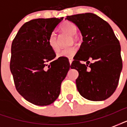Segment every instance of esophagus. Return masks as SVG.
<instances>
[{"label":"esophagus","mask_w":127,"mask_h":127,"mask_svg":"<svg viewBox=\"0 0 127 127\" xmlns=\"http://www.w3.org/2000/svg\"><path fill=\"white\" fill-rule=\"evenodd\" d=\"M72 61H73V59H72V58L69 59V63H70V64H71L72 62Z\"/></svg>","instance_id":"esophagus-1"}]
</instances>
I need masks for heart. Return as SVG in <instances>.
<instances>
[{
  "label": "heart",
  "mask_w": 127,
  "mask_h": 127,
  "mask_svg": "<svg viewBox=\"0 0 127 127\" xmlns=\"http://www.w3.org/2000/svg\"><path fill=\"white\" fill-rule=\"evenodd\" d=\"M61 30L63 32L66 33L70 35L73 36L76 34L78 31V28L76 25L71 22H64L63 23L61 26ZM74 39H76V38L74 37ZM48 44L49 45L50 48L54 52H57L59 50V47L58 45L57 38V35L54 32L51 33L50 34L49 38H48ZM77 47L76 46H72L70 47L64 49L58 53V57L59 58H72L75 55L76 52H77Z\"/></svg>",
  "instance_id": "b5f03b06"
}]
</instances>
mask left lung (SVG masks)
I'll use <instances>...</instances> for the list:
<instances>
[{"mask_svg":"<svg viewBox=\"0 0 127 127\" xmlns=\"http://www.w3.org/2000/svg\"><path fill=\"white\" fill-rule=\"evenodd\" d=\"M79 28L83 37L72 68L78 71L76 80L80 94L91 101L106 99L116 90L122 70L121 45L108 23L92 13L66 17ZM92 58L95 61L90 64ZM81 60L87 61V65Z\"/></svg>","mask_w":127,"mask_h":127,"instance_id":"1","label":"left lung"}]
</instances>
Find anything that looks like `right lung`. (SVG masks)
I'll return each mask as SVG.
<instances>
[{"label": "right lung", "instance_id": "obj_1", "mask_svg": "<svg viewBox=\"0 0 127 127\" xmlns=\"http://www.w3.org/2000/svg\"><path fill=\"white\" fill-rule=\"evenodd\" d=\"M61 18L34 19L19 30L11 47L10 68L17 91L29 102L48 105L57 99L71 66L66 58L55 60L48 38ZM50 63V64H48Z\"/></svg>", "mask_w": 127, "mask_h": 127}]
</instances>
